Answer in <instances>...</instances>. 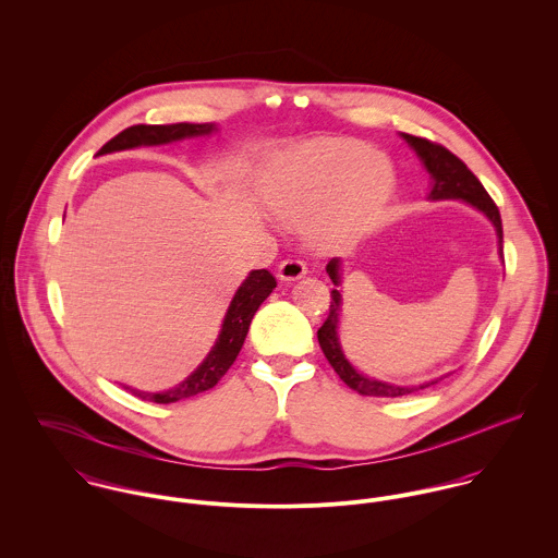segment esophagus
Listing matches in <instances>:
<instances>
[{
    "instance_id": "1",
    "label": "esophagus",
    "mask_w": 558,
    "mask_h": 558,
    "mask_svg": "<svg viewBox=\"0 0 558 558\" xmlns=\"http://www.w3.org/2000/svg\"><path fill=\"white\" fill-rule=\"evenodd\" d=\"M305 272H307V264H305L303 259H299V257H286V259L279 264V270H277L279 279H283V281H296V279H301Z\"/></svg>"
}]
</instances>
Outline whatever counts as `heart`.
Returning a JSON list of instances; mask_svg holds the SVG:
<instances>
[{
  "label": "heart",
  "mask_w": 558,
  "mask_h": 558,
  "mask_svg": "<svg viewBox=\"0 0 558 558\" xmlns=\"http://www.w3.org/2000/svg\"><path fill=\"white\" fill-rule=\"evenodd\" d=\"M391 184V167L367 144L316 140L272 167L264 199L281 219L314 215L312 232L322 244L348 246L374 223Z\"/></svg>",
  "instance_id": "heart-1"
}]
</instances>
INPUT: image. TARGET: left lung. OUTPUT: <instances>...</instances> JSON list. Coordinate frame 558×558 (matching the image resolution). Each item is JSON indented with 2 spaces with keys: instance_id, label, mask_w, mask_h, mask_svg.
<instances>
[{
  "instance_id": "1",
  "label": "left lung",
  "mask_w": 558,
  "mask_h": 558,
  "mask_svg": "<svg viewBox=\"0 0 558 558\" xmlns=\"http://www.w3.org/2000/svg\"><path fill=\"white\" fill-rule=\"evenodd\" d=\"M403 140L414 148V153L425 162L427 171L434 178V186L429 197L432 199H464L469 204H473L478 208L496 228L498 234V246H500V255H502V221H500V213L494 204V199L487 195V191L483 189V184L478 182L477 175L464 165V160L458 159L453 153H449L445 146L434 144L429 140L423 137H414L403 133ZM326 272L332 279L335 286H339V259L332 257L326 264ZM339 305H341V294L337 290H330V307H328V316L324 319V324L318 328V341L324 356L328 359L330 367L337 372V376L356 393L361 396H374V398H401V396H410L418 389H427L436 383H427V385H418V387H396V385H387L380 380H372L361 376L343 356L341 348H339V339H337V322H339Z\"/></svg>"
}]
</instances>
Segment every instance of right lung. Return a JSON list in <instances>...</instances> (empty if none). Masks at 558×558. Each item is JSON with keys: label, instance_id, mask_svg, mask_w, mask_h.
<instances>
[{"label": "right lung", "instance_id": "1", "mask_svg": "<svg viewBox=\"0 0 558 558\" xmlns=\"http://www.w3.org/2000/svg\"><path fill=\"white\" fill-rule=\"evenodd\" d=\"M215 131V124H193V122H178V124H135L118 133L113 140H109L98 155L116 153V150H126V148H137V146H155V144H169L178 142L184 137H195V135H208ZM277 288V279L266 270H253L244 283L240 286L228 316L223 319L221 335L206 356V361L178 387L162 391V393H142L135 389H129L135 398L148 399L155 403H173L180 399L193 398L197 393H204L213 389L226 372L234 365L239 356L240 348L244 343V337L248 332V324L255 316L257 307L268 299V294Z\"/></svg>", "mask_w": 558, "mask_h": 558}]
</instances>
